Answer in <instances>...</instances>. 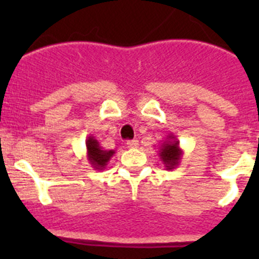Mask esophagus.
Masks as SVG:
<instances>
[{
    "label": "esophagus",
    "mask_w": 259,
    "mask_h": 259,
    "mask_svg": "<svg viewBox=\"0 0 259 259\" xmlns=\"http://www.w3.org/2000/svg\"><path fill=\"white\" fill-rule=\"evenodd\" d=\"M128 148H137L139 146V140H136V139H134V140H130L127 143Z\"/></svg>",
    "instance_id": "1"
}]
</instances>
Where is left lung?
<instances>
[{"label":"left lung","mask_w":259,"mask_h":259,"mask_svg":"<svg viewBox=\"0 0 259 259\" xmlns=\"http://www.w3.org/2000/svg\"><path fill=\"white\" fill-rule=\"evenodd\" d=\"M183 154L184 153H183L179 140L176 139L175 135H167L164 141H162L161 145H159V152H158L159 159L163 163L164 168L166 170H174V168H176L180 164Z\"/></svg>","instance_id":"1"}]
</instances>
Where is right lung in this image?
Masks as SVG:
<instances>
[{"label":"right lung","mask_w":259,"mask_h":259,"mask_svg":"<svg viewBox=\"0 0 259 259\" xmlns=\"http://www.w3.org/2000/svg\"><path fill=\"white\" fill-rule=\"evenodd\" d=\"M87 145V159L89 161V164L97 171H102L106 168L107 163L111 159L115 150H105L102 149V146L100 145L95 136L89 135L85 140Z\"/></svg>","instance_id":"obj_1"}]
</instances>
